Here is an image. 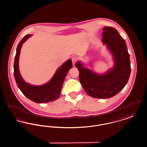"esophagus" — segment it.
Wrapping results in <instances>:
<instances>
[{
  "instance_id": "esophagus-1",
  "label": "esophagus",
  "mask_w": 147,
  "mask_h": 147,
  "mask_svg": "<svg viewBox=\"0 0 147 147\" xmlns=\"http://www.w3.org/2000/svg\"><path fill=\"white\" fill-rule=\"evenodd\" d=\"M77 57H76V56H74V57H73L72 58H71V61H72V63H73V65H75L76 64V61H77Z\"/></svg>"
}]
</instances>
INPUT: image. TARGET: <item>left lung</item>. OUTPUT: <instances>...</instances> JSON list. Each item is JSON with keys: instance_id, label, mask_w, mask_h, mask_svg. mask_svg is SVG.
Listing matches in <instances>:
<instances>
[{"instance_id": "1", "label": "left lung", "mask_w": 147, "mask_h": 147, "mask_svg": "<svg viewBox=\"0 0 147 147\" xmlns=\"http://www.w3.org/2000/svg\"><path fill=\"white\" fill-rule=\"evenodd\" d=\"M102 42L112 53L114 65L105 74H98L84 68L80 62L76 63L79 80L85 91L97 98H109L121 91L127 84L131 73L129 55L125 40L111 27L103 29Z\"/></svg>"}]
</instances>
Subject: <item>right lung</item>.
<instances>
[{"instance_id":"obj_1","label":"right lung","mask_w":147,"mask_h":147,"mask_svg":"<svg viewBox=\"0 0 147 147\" xmlns=\"http://www.w3.org/2000/svg\"><path fill=\"white\" fill-rule=\"evenodd\" d=\"M32 35L28 34L18 44L13 65V73L15 81L18 88L28 99L36 103H47L57 100L61 94L65 76L72 68L71 59L65 62L56 71L52 79L49 82L39 86L32 85L24 81L18 68V61L22 44Z\"/></svg>"}]
</instances>
